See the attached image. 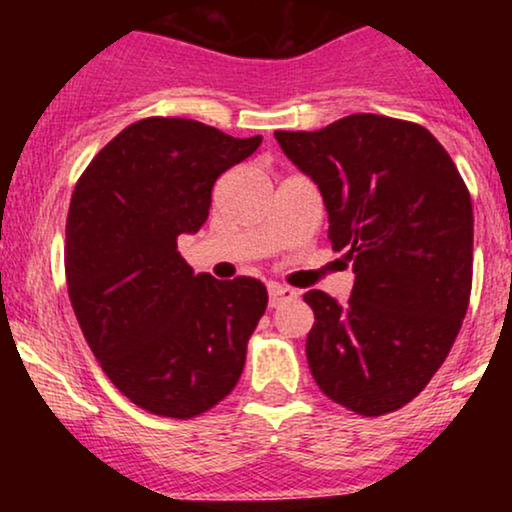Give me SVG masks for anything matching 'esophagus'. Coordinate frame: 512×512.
<instances>
[{"mask_svg": "<svg viewBox=\"0 0 512 512\" xmlns=\"http://www.w3.org/2000/svg\"><path fill=\"white\" fill-rule=\"evenodd\" d=\"M293 298H296V291L289 289V286L269 284V308H279V305L289 303Z\"/></svg>", "mask_w": 512, "mask_h": 512, "instance_id": "34e87169", "label": "esophagus"}]
</instances>
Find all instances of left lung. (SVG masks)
Returning <instances> with one entry per match:
<instances>
[{"mask_svg": "<svg viewBox=\"0 0 512 512\" xmlns=\"http://www.w3.org/2000/svg\"><path fill=\"white\" fill-rule=\"evenodd\" d=\"M320 187L334 250L354 262L339 305L308 291L310 373L361 416L402 409L448 358L472 293V199L448 151L416 122L356 113L315 132H274Z\"/></svg>", "mask_w": 512, "mask_h": 512, "instance_id": "1", "label": "left lung"}]
</instances>
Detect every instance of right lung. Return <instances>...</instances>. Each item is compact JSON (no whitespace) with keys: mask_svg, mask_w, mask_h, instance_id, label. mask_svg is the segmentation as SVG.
<instances>
[{"mask_svg":"<svg viewBox=\"0 0 512 512\" xmlns=\"http://www.w3.org/2000/svg\"><path fill=\"white\" fill-rule=\"evenodd\" d=\"M185 117H144L88 163L67 216L69 301L93 356L129 402L195 419L231 395L267 308L252 276L195 274L178 236L207 221L221 173L255 154Z\"/></svg>","mask_w":512,"mask_h":512,"instance_id":"1","label":"right lung"}]
</instances>
